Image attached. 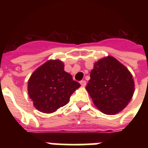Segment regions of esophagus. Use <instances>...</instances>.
I'll return each mask as SVG.
<instances>
[{
    "label": "esophagus",
    "mask_w": 148,
    "mask_h": 148,
    "mask_svg": "<svg viewBox=\"0 0 148 148\" xmlns=\"http://www.w3.org/2000/svg\"><path fill=\"white\" fill-rule=\"evenodd\" d=\"M80 84L82 87H85L86 86V81H80Z\"/></svg>",
    "instance_id": "obj_1"
}]
</instances>
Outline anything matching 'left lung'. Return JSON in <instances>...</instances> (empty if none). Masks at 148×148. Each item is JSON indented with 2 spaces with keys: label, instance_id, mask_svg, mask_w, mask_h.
Instances as JSON below:
<instances>
[{
  "label": "left lung",
  "instance_id": "obj_1",
  "mask_svg": "<svg viewBox=\"0 0 148 148\" xmlns=\"http://www.w3.org/2000/svg\"><path fill=\"white\" fill-rule=\"evenodd\" d=\"M86 90L96 108L108 115L126 108L134 92L132 74L112 56L101 58L94 64Z\"/></svg>",
  "mask_w": 148,
  "mask_h": 148
}]
</instances>
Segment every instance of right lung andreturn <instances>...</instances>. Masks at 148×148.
Instances as JSON below:
<instances>
[{"instance_id": "right-lung-1", "label": "right lung", "mask_w": 148, "mask_h": 148, "mask_svg": "<svg viewBox=\"0 0 148 148\" xmlns=\"http://www.w3.org/2000/svg\"><path fill=\"white\" fill-rule=\"evenodd\" d=\"M81 84L64 71L60 60H49L38 67L27 82L29 97L34 107L45 114L55 112L66 105Z\"/></svg>"}]
</instances>
